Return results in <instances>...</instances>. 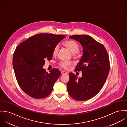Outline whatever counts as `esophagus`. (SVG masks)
Here are the masks:
<instances>
[{"instance_id":"obj_1","label":"esophagus","mask_w":127,"mask_h":127,"mask_svg":"<svg viewBox=\"0 0 127 127\" xmlns=\"http://www.w3.org/2000/svg\"><path fill=\"white\" fill-rule=\"evenodd\" d=\"M61 73L62 75H64V74H68V72L65 70H63L61 71Z\"/></svg>"}]
</instances>
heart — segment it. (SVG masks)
I'll return each mask as SVG.
<instances>
[{"mask_svg": "<svg viewBox=\"0 0 127 127\" xmlns=\"http://www.w3.org/2000/svg\"><path fill=\"white\" fill-rule=\"evenodd\" d=\"M63 45L70 51L73 56H75L76 53L79 50V46L78 44L73 40H69L66 41L63 43ZM58 46L57 45L55 47L53 52V54L54 56L57 55L58 53ZM70 62L67 61H60L59 62V66L64 69H66L69 65H70Z\"/></svg>", "mask_w": 127, "mask_h": 127, "instance_id": "obj_1", "label": "heart"}]
</instances>
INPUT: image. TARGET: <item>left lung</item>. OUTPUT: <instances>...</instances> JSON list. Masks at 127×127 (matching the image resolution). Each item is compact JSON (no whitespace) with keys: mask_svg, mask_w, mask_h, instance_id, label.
Here are the masks:
<instances>
[{"mask_svg":"<svg viewBox=\"0 0 127 127\" xmlns=\"http://www.w3.org/2000/svg\"><path fill=\"white\" fill-rule=\"evenodd\" d=\"M80 43L83 56L75 71H82V76L77 79L70 72L67 90L70 97L77 101H85L96 95L102 88L110 70V60L106 49L100 43L87 35L69 37Z\"/></svg>","mask_w":127,"mask_h":127,"instance_id":"8db88e82","label":"left lung"}]
</instances>
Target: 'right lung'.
<instances>
[{
    "instance_id": "right-lung-1",
    "label": "right lung",
    "mask_w": 127,
    "mask_h": 127,
    "mask_svg": "<svg viewBox=\"0 0 127 127\" xmlns=\"http://www.w3.org/2000/svg\"><path fill=\"white\" fill-rule=\"evenodd\" d=\"M65 37L63 35L39 33L16 47L13 57L15 75L21 89L30 96L43 98L52 93L61 72L53 68L48 73L43 66L45 58L52 59L55 47Z\"/></svg>"
}]
</instances>
